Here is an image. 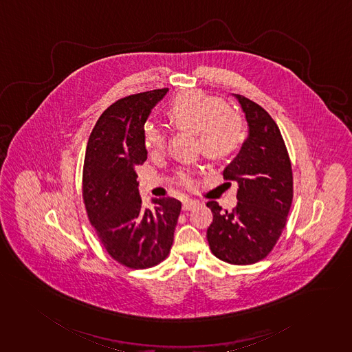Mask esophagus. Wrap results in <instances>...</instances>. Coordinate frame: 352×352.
<instances>
[{
	"label": "esophagus",
	"instance_id": "1",
	"mask_svg": "<svg viewBox=\"0 0 352 352\" xmlns=\"http://www.w3.org/2000/svg\"><path fill=\"white\" fill-rule=\"evenodd\" d=\"M195 205H198L197 199H192V198H186L182 201V209L184 210H192Z\"/></svg>",
	"mask_w": 352,
	"mask_h": 352
}]
</instances>
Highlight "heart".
Segmentation results:
<instances>
[{
	"mask_svg": "<svg viewBox=\"0 0 352 352\" xmlns=\"http://www.w3.org/2000/svg\"><path fill=\"white\" fill-rule=\"evenodd\" d=\"M168 118L178 128L195 131L197 148L208 157H228L244 139L245 125L241 115L228 108L221 98L201 91L178 94L168 107ZM143 143L151 157L162 155L167 147L166 129L146 124ZM197 182L195 167H182L175 173V184L181 188L193 189Z\"/></svg>",
	"mask_w": 352,
	"mask_h": 352,
	"instance_id": "obj_1",
	"label": "heart"
}]
</instances>
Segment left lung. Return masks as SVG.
I'll list each match as a JSON object with an SVG mask.
<instances>
[{
  "mask_svg": "<svg viewBox=\"0 0 352 352\" xmlns=\"http://www.w3.org/2000/svg\"><path fill=\"white\" fill-rule=\"evenodd\" d=\"M236 98L248 122V138L223 177L239 184V201L232 210H223L216 201L206 202L213 213L206 237L220 261L252 265L273 251L283 232L293 201V171L272 116L247 97Z\"/></svg>",
  "mask_w": 352,
  "mask_h": 352,
  "instance_id": "8db88e82",
  "label": "left lung"
}]
</instances>
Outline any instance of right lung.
Segmentation results:
<instances>
[{"instance_id":"obj_1","label":"right lung","mask_w":352,"mask_h":352,"mask_svg":"<svg viewBox=\"0 0 352 352\" xmlns=\"http://www.w3.org/2000/svg\"><path fill=\"white\" fill-rule=\"evenodd\" d=\"M168 89L131 94L97 120L86 147L82 198L90 224L108 255L120 265L143 270L163 262L173 245L181 202L154 198L143 206L136 167L147 159L143 125Z\"/></svg>"}]
</instances>
